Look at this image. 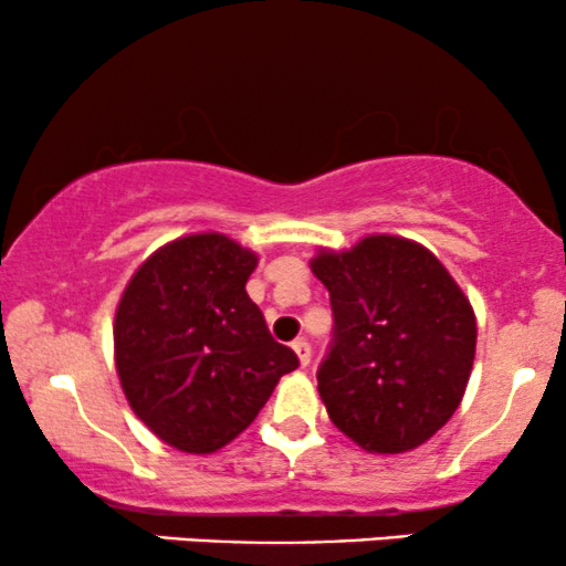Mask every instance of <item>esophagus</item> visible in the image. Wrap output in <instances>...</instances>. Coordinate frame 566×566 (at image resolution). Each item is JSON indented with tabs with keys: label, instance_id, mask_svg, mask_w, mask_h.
I'll return each mask as SVG.
<instances>
[{
	"label": "esophagus",
	"instance_id": "esophagus-1",
	"mask_svg": "<svg viewBox=\"0 0 566 566\" xmlns=\"http://www.w3.org/2000/svg\"><path fill=\"white\" fill-rule=\"evenodd\" d=\"M292 350H295V356H297V361H301V367H308V361H311L308 340H305V337H297V340L292 343Z\"/></svg>",
	"mask_w": 566,
	"mask_h": 566
}]
</instances>
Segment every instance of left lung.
I'll list each match as a JSON object with an SVG mask.
<instances>
[{
    "mask_svg": "<svg viewBox=\"0 0 566 566\" xmlns=\"http://www.w3.org/2000/svg\"><path fill=\"white\" fill-rule=\"evenodd\" d=\"M311 271L333 303V346L316 380L329 420L367 452L420 447L452 418L476 354V316L423 244L373 233L319 250Z\"/></svg>",
    "mask_w": 566,
    "mask_h": 566,
    "instance_id": "8db88e82",
    "label": "left lung"
}]
</instances>
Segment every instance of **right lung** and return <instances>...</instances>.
<instances>
[{
	"label": "right lung",
	"instance_id": "add662e5",
	"mask_svg": "<svg viewBox=\"0 0 566 566\" xmlns=\"http://www.w3.org/2000/svg\"><path fill=\"white\" fill-rule=\"evenodd\" d=\"M258 255L218 231L148 255L114 316L122 391L165 444L210 454L258 418L295 350L269 335L244 284Z\"/></svg>",
	"mask_w": 566,
	"mask_h": 566
}]
</instances>
